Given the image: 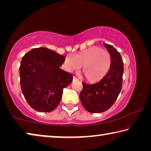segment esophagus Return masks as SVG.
<instances>
[{
	"label": "esophagus",
	"mask_w": 151,
	"mask_h": 151,
	"mask_svg": "<svg viewBox=\"0 0 151 151\" xmlns=\"http://www.w3.org/2000/svg\"><path fill=\"white\" fill-rule=\"evenodd\" d=\"M73 81H78V79L76 77V76H74L73 77Z\"/></svg>",
	"instance_id": "esophagus-1"
}]
</instances>
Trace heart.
<instances>
[{
	"label": "heart",
	"instance_id": "1",
	"mask_svg": "<svg viewBox=\"0 0 151 151\" xmlns=\"http://www.w3.org/2000/svg\"><path fill=\"white\" fill-rule=\"evenodd\" d=\"M64 65L68 71L79 70L89 82L100 81L109 72L111 66V56L107 51L98 47H92L78 52L75 57L67 55Z\"/></svg>",
	"mask_w": 151,
	"mask_h": 151
}]
</instances>
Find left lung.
I'll return each mask as SVG.
<instances>
[{
	"mask_svg": "<svg viewBox=\"0 0 151 151\" xmlns=\"http://www.w3.org/2000/svg\"><path fill=\"white\" fill-rule=\"evenodd\" d=\"M111 56V66L108 73L98 83L88 85L83 83L80 100L86 111L92 113L106 111L116 100L122 85L123 61L116 48L103 43Z\"/></svg>",
	"mask_w": 151,
	"mask_h": 151,
	"instance_id": "1",
	"label": "left lung"
}]
</instances>
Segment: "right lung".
Here are the masks:
<instances>
[{
  "label": "right lung",
  "mask_w": 151,
  "mask_h": 151,
  "mask_svg": "<svg viewBox=\"0 0 151 151\" xmlns=\"http://www.w3.org/2000/svg\"><path fill=\"white\" fill-rule=\"evenodd\" d=\"M65 57L45 47L32 48L22 58L20 86L28 104L39 112L57 108L63 88L73 81L70 73L60 69Z\"/></svg>",
  "instance_id": "1"
}]
</instances>
